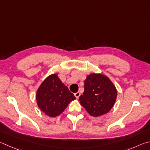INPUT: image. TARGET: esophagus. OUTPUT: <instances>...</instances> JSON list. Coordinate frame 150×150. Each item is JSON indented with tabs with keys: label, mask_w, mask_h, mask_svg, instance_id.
I'll return each instance as SVG.
<instances>
[{
	"label": "esophagus",
	"mask_w": 150,
	"mask_h": 150,
	"mask_svg": "<svg viewBox=\"0 0 150 150\" xmlns=\"http://www.w3.org/2000/svg\"><path fill=\"white\" fill-rule=\"evenodd\" d=\"M74 96H75L76 98L77 99H78V98H79V97L80 96V93L79 92V91H78V92L74 93Z\"/></svg>",
	"instance_id": "obj_1"
}]
</instances>
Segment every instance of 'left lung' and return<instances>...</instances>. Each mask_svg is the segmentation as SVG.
<instances>
[{
  "mask_svg": "<svg viewBox=\"0 0 150 150\" xmlns=\"http://www.w3.org/2000/svg\"><path fill=\"white\" fill-rule=\"evenodd\" d=\"M117 96L116 88L108 77L93 73L85 80L84 91L79 101L89 114L97 117L110 111Z\"/></svg>",
  "mask_w": 150,
  "mask_h": 150,
  "instance_id": "8db88e82",
  "label": "left lung"
}]
</instances>
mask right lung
Wrapping results in <instances>:
<instances>
[{
	"mask_svg": "<svg viewBox=\"0 0 150 150\" xmlns=\"http://www.w3.org/2000/svg\"><path fill=\"white\" fill-rule=\"evenodd\" d=\"M75 96L60 80L57 74L49 76L39 86L36 93L37 104L49 117H55L64 111Z\"/></svg>",
	"mask_w": 150,
	"mask_h": 150,
	"instance_id": "add662e5",
	"label": "right lung"
}]
</instances>
